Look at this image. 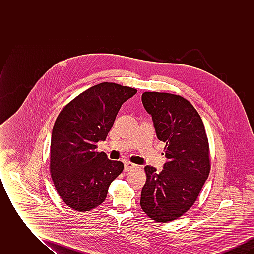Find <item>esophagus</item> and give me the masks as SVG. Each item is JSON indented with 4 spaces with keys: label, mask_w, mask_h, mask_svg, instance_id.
Wrapping results in <instances>:
<instances>
[{
    "label": "esophagus",
    "mask_w": 254,
    "mask_h": 254,
    "mask_svg": "<svg viewBox=\"0 0 254 254\" xmlns=\"http://www.w3.org/2000/svg\"><path fill=\"white\" fill-rule=\"evenodd\" d=\"M136 167H137V165L132 164V163H130V162H127V163L125 164V171H129V170H131L132 169H135Z\"/></svg>",
    "instance_id": "1"
}]
</instances>
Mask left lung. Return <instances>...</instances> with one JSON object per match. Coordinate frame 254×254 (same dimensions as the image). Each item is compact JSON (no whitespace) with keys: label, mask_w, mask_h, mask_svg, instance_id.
Masks as SVG:
<instances>
[{"label":"left lung","mask_w":254,"mask_h":254,"mask_svg":"<svg viewBox=\"0 0 254 254\" xmlns=\"http://www.w3.org/2000/svg\"><path fill=\"white\" fill-rule=\"evenodd\" d=\"M142 102L158 139L166 144L167 162L161 172L145 166L140 204L148 217L168 223L191 207L208 177V141L199 113L185 98L145 92Z\"/></svg>","instance_id":"8db88e82"}]
</instances>
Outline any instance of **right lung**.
I'll return each instance as SVG.
<instances>
[{"instance_id":"1","label":"right lung","mask_w":254,"mask_h":254,"mask_svg":"<svg viewBox=\"0 0 254 254\" xmlns=\"http://www.w3.org/2000/svg\"><path fill=\"white\" fill-rule=\"evenodd\" d=\"M137 90L101 83L74 98L58 115L51 135L50 171L62 200L75 210L88 211L107 198L109 185L124 169L120 161L97 152L122 105Z\"/></svg>"}]
</instances>
